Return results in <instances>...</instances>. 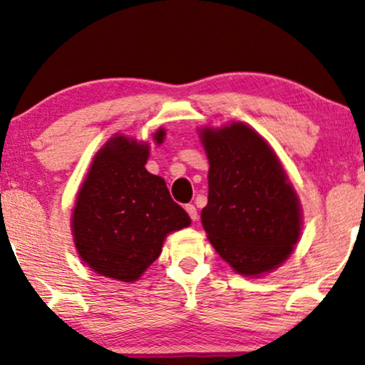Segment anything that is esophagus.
I'll use <instances>...</instances> for the list:
<instances>
[{
	"label": "esophagus",
	"mask_w": 365,
	"mask_h": 365,
	"mask_svg": "<svg viewBox=\"0 0 365 365\" xmlns=\"http://www.w3.org/2000/svg\"><path fill=\"white\" fill-rule=\"evenodd\" d=\"M185 210H187V214L190 215L192 220H197V209H195V205L188 204V205H185Z\"/></svg>",
	"instance_id": "obj_1"
}]
</instances>
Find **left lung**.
Returning a JSON list of instances; mask_svg holds the SVG:
<instances>
[{"mask_svg":"<svg viewBox=\"0 0 365 365\" xmlns=\"http://www.w3.org/2000/svg\"><path fill=\"white\" fill-rule=\"evenodd\" d=\"M209 198L202 225L219 256L242 276L271 273L302 234L297 192L267 141L247 124L202 128Z\"/></svg>","mask_w":365,"mask_h":365,"instance_id":"obj_1","label":"left lung"}]
</instances>
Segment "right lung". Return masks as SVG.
Here are the masks:
<instances>
[{"label":"right lung","instance_id":"add662e5","mask_svg":"<svg viewBox=\"0 0 365 365\" xmlns=\"http://www.w3.org/2000/svg\"><path fill=\"white\" fill-rule=\"evenodd\" d=\"M165 129L153 140L161 145ZM148 143L114 135L96 153L72 212L73 244L101 276L131 283L158 259L165 237L190 225L165 180L145 168Z\"/></svg>","mask_w":365,"mask_h":365}]
</instances>
